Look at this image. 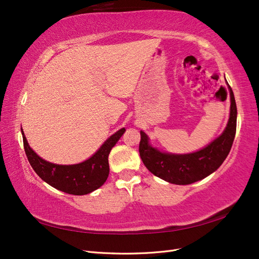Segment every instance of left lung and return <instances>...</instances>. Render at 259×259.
I'll use <instances>...</instances> for the list:
<instances>
[{
  "label": "left lung",
  "instance_id": "left-lung-1",
  "mask_svg": "<svg viewBox=\"0 0 259 259\" xmlns=\"http://www.w3.org/2000/svg\"><path fill=\"white\" fill-rule=\"evenodd\" d=\"M229 86V85H228ZM230 91V117L223 134L202 150L189 154L163 153L148 143L145 133L140 132L139 154L145 166L156 177L175 185H189L215 171L229 154L237 131V105Z\"/></svg>",
  "mask_w": 259,
  "mask_h": 259
}]
</instances>
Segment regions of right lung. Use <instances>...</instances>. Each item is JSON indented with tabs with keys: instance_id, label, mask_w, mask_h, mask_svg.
Here are the masks:
<instances>
[{
	"instance_id": "obj_1",
	"label": "right lung",
	"mask_w": 259,
	"mask_h": 259,
	"mask_svg": "<svg viewBox=\"0 0 259 259\" xmlns=\"http://www.w3.org/2000/svg\"><path fill=\"white\" fill-rule=\"evenodd\" d=\"M124 132L125 128L117 131L106 140L92 158L74 165H58L45 161L29 147L23 132L22 140L30 165L45 183L62 192L83 195L98 189L105 184L109 175L108 155Z\"/></svg>"
}]
</instances>
